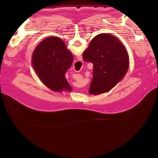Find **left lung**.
<instances>
[{"mask_svg": "<svg viewBox=\"0 0 158 158\" xmlns=\"http://www.w3.org/2000/svg\"><path fill=\"white\" fill-rule=\"evenodd\" d=\"M83 58L93 64V79L89 93L98 95L114 88L126 74L129 66L128 54L121 41L108 33L94 37Z\"/></svg>", "mask_w": 158, "mask_h": 158, "instance_id": "left-lung-1", "label": "left lung"}]
</instances>
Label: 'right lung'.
I'll return each mask as SVG.
<instances>
[{
    "label": "right lung",
    "mask_w": 158,
    "mask_h": 158,
    "mask_svg": "<svg viewBox=\"0 0 158 158\" xmlns=\"http://www.w3.org/2000/svg\"><path fill=\"white\" fill-rule=\"evenodd\" d=\"M73 56L64 42L56 36L48 37L34 50L32 64L40 80L54 92H71L65 73L71 66Z\"/></svg>",
    "instance_id": "right-lung-1"
}]
</instances>
